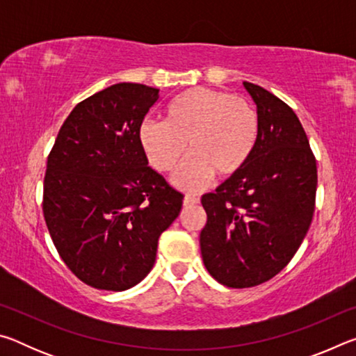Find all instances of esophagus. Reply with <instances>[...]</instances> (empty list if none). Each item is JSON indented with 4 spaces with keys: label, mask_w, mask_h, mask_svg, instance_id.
<instances>
[{
    "label": "esophagus",
    "mask_w": 356,
    "mask_h": 356,
    "mask_svg": "<svg viewBox=\"0 0 356 356\" xmlns=\"http://www.w3.org/2000/svg\"><path fill=\"white\" fill-rule=\"evenodd\" d=\"M196 204H200V197L191 195H186L184 197V206H196Z\"/></svg>",
    "instance_id": "34e87169"
}]
</instances>
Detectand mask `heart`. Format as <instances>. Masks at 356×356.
<instances>
[{"label": "heart", "mask_w": 356, "mask_h": 356, "mask_svg": "<svg viewBox=\"0 0 356 356\" xmlns=\"http://www.w3.org/2000/svg\"><path fill=\"white\" fill-rule=\"evenodd\" d=\"M259 135L257 113L250 100L209 88H191L176 95L163 122H146L140 144L150 166L172 172L186 154L191 156L174 176L185 191H200L215 174L236 176L251 159Z\"/></svg>", "instance_id": "1"}]
</instances>
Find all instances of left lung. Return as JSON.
I'll list each match as a JSON object with an SVG mask.
<instances>
[{
	"label": "left lung",
	"instance_id": "obj_1",
	"mask_svg": "<svg viewBox=\"0 0 356 356\" xmlns=\"http://www.w3.org/2000/svg\"><path fill=\"white\" fill-rule=\"evenodd\" d=\"M257 106L259 135L248 163L202 196L200 243L222 286L252 287L291 262L311 226L317 165L297 114L267 89L243 81Z\"/></svg>",
	"mask_w": 356,
	"mask_h": 356
}]
</instances>
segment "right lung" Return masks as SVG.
Instances as JSON below:
<instances>
[{"instance_id": "1", "label": "right lung", "mask_w": 356, "mask_h": 356, "mask_svg": "<svg viewBox=\"0 0 356 356\" xmlns=\"http://www.w3.org/2000/svg\"><path fill=\"white\" fill-rule=\"evenodd\" d=\"M159 89L118 83L78 104L47 160L45 222L84 284L120 292L152 270L184 195L147 166L140 129Z\"/></svg>"}]
</instances>
